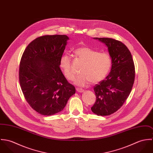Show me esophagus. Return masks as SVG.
Wrapping results in <instances>:
<instances>
[{"instance_id": "34e87169", "label": "esophagus", "mask_w": 153, "mask_h": 153, "mask_svg": "<svg viewBox=\"0 0 153 153\" xmlns=\"http://www.w3.org/2000/svg\"><path fill=\"white\" fill-rule=\"evenodd\" d=\"M76 91L78 92H79V93H82V92H84V90L82 89H81V88H76Z\"/></svg>"}]
</instances>
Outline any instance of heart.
<instances>
[{
  "mask_svg": "<svg viewBox=\"0 0 153 153\" xmlns=\"http://www.w3.org/2000/svg\"><path fill=\"white\" fill-rule=\"evenodd\" d=\"M75 54L79 57L84 64L80 69V74L74 79V83L77 86L84 87L91 82L97 84L103 80L108 75L111 67L112 61L107 52H99L97 50L88 46H82L76 49ZM59 66L66 78L72 81L74 72L71 68V59L68 55L61 56Z\"/></svg>",
  "mask_w": 153,
  "mask_h": 153,
  "instance_id": "1",
  "label": "heart"
}]
</instances>
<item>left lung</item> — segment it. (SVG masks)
<instances>
[{"label":"left lung","instance_id":"8db88e82","mask_svg":"<svg viewBox=\"0 0 153 153\" xmlns=\"http://www.w3.org/2000/svg\"><path fill=\"white\" fill-rule=\"evenodd\" d=\"M105 44L111 58V72L94 90L96 101L91 107L97 115H109L120 109L131 92L135 67L131 52L120 41L108 38H94Z\"/></svg>","mask_w":153,"mask_h":153}]
</instances>
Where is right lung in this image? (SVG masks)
<instances>
[{"mask_svg":"<svg viewBox=\"0 0 153 153\" xmlns=\"http://www.w3.org/2000/svg\"><path fill=\"white\" fill-rule=\"evenodd\" d=\"M69 38L66 35H45L27 45L20 62L19 81L30 106L44 115L62 111L75 88L63 75L59 61Z\"/></svg>","mask_w":153,"mask_h":153,"instance_id":"right-lung-1","label":"right lung"}]
</instances>
